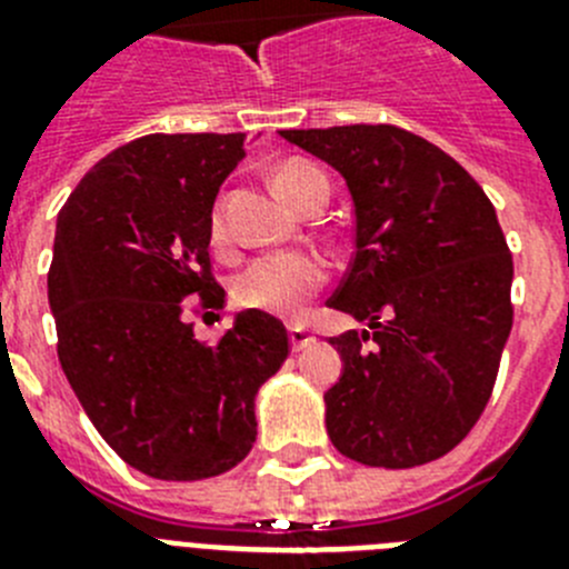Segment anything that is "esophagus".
<instances>
[{
  "label": "esophagus",
  "mask_w": 569,
  "mask_h": 569,
  "mask_svg": "<svg viewBox=\"0 0 569 569\" xmlns=\"http://www.w3.org/2000/svg\"><path fill=\"white\" fill-rule=\"evenodd\" d=\"M288 336H290V347H293V350H305V347L313 341V336H310L305 328H299V325H296V328H290Z\"/></svg>",
  "instance_id": "34e87169"
}]
</instances>
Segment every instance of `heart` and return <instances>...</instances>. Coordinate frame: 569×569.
<instances>
[{"instance_id":"heart-1","label":"heart","mask_w":569,"mask_h":569,"mask_svg":"<svg viewBox=\"0 0 569 569\" xmlns=\"http://www.w3.org/2000/svg\"><path fill=\"white\" fill-rule=\"evenodd\" d=\"M273 184L284 202L299 208L305 196L313 193L316 188H328V179L313 164L290 159L281 168H276ZM210 239H224L222 208H216L210 216ZM325 279H328V270H325V261L319 256L301 253V250H276V253L253 259L236 276L233 299L241 308L261 310V313L296 316L305 310L310 296L325 284Z\"/></svg>"}]
</instances>
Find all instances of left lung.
Wrapping results in <instances>:
<instances>
[{"instance_id": "obj_1", "label": "left lung", "mask_w": 569, "mask_h": 569, "mask_svg": "<svg viewBox=\"0 0 569 569\" xmlns=\"http://www.w3.org/2000/svg\"><path fill=\"white\" fill-rule=\"evenodd\" d=\"M281 136L339 170L353 199L356 253L328 305L367 330L330 339L345 361L325 393L330 441L390 470L441 459L479 421L512 328L496 208L453 156L410 130Z\"/></svg>"}]
</instances>
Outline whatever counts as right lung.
I'll list each match as a JSON object with an SVG mask.
<instances>
[{"label": "right lung", "mask_w": 569, "mask_h": 569, "mask_svg": "<svg viewBox=\"0 0 569 569\" xmlns=\"http://www.w3.org/2000/svg\"><path fill=\"white\" fill-rule=\"evenodd\" d=\"M244 133H150L84 173L57 219L48 273L59 361L130 467L162 481L228 472L256 441V393L288 359L276 316L241 310L199 341L184 301L224 308L210 273L216 193Z\"/></svg>", "instance_id": "add662e5"}]
</instances>
